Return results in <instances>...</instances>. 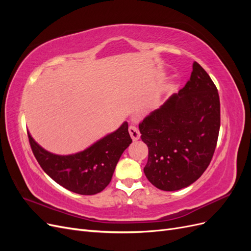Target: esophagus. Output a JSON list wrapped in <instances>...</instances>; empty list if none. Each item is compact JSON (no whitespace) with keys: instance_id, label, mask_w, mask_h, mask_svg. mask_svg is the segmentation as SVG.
<instances>
[{"instance_id":"obj_1","label":"esophagus","mask_w":251,"mask_h":251,"mask_svg":"<svg viewBox=\"0 0 251 251\" xmlns=\"http://www.w3.org/2000/svg\"><path fill=\"white\" fill-rule=\"evenodd\" d=\"M128 133H130L131 138L133 139V141H136L140 138V132L138 128L134 126H128Z\"/></svg>"}]
</instances>
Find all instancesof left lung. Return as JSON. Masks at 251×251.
Segmentation results:
<instances>
[{
    "label": "left lung",
    "mask_w": 251,
    "mask_h": 251,
    "mask_svg": "<svg viewBox=\"0 0 251 251\" xmlns=\"http://www.w3.org/2000/svg\"><path fill=\"white\" fill-rule=\"evenodd\" d=\"M220 130V98L203 68L193 64L186 85L139 125L149 148L143 169L151 184L161 191L187 187L207 169Z\"/></svg>",
    "instance_id": "left-lung-1"
}]
</instances>
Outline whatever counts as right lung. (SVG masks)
<instances>
[{
	"label": "right lung",
	"mask_w": 251,
	"mask_h": 251,
	"mask_svg": "<svg viewBox=\"0 0 251 251\" xmlns=\"http://www.w3.org/2000/svg\"><path fill=\"white\" fill-rule=\"evenodd\" d=\"M33 154L41 168L56 183L79 195H95L108 186L119 158L130 146L126 121L86 150L56 155L43 149L28 132Z\"/></svg>",
	"instance_id": "add662e5"
}]
</instances>
